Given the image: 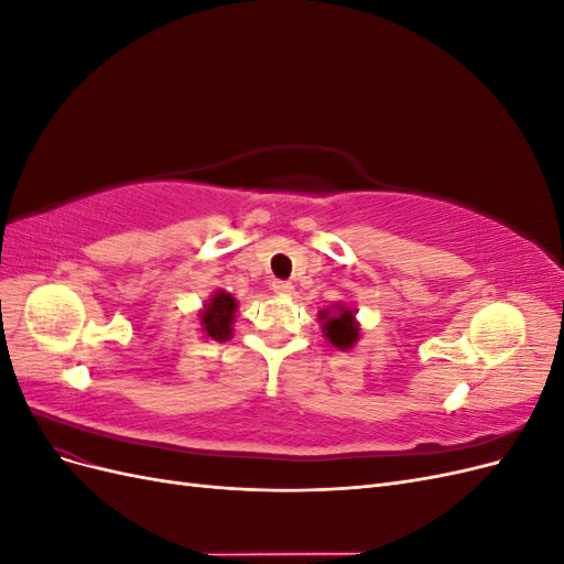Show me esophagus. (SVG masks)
<instances>
[{
	"label": "esophagus",
	"mask_w": 564,
	"mask_h": 564,
	"mask_svg": "<svg viewBox=\"0 0 564 564\" xmlns=\"http://www.w3.org/2000/svg\"><path fill=\"white\" fill-rule=\"evenodd\" d=\"M272 292L280 294V296H292L294 294V284L278 280V282H272Z\"/></svg>",
	"instance_id": "obj_1"
}]
</instances>
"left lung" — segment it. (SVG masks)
I'll return each instance as SVG.
<instances>
[{
	"mask_svg": "<svg viewBox=\"0 0 564 564\" xmlns=\"http://www.w3.org/2000/svg\"><path fill=\"white\" fill-rule=\"evenodd\" d=\"M357 311L346 303H334L332 308H324L317 313L322 324V334L329 344L338 350H352L357 340H360V322H357Z\"/></svg>",
	"mask_w": 564,
	"mask_h": 564,
	"instance_id": "obj_1",
	"label": "left lung"
}]
</instances>
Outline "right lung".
I'll list each match as a JSON object with an SVG mask.
<instances>
[{"instance_id": "right-lung-1", "label": "right lung", "mask_w": 564, "mask_h": 564, "mask_svg": "<svg viewBox=\"0 0 564 564\" xmlns=\"http://www.w3.org/2000/svg\"><path fill=\"white\" fill-rule=\"evenodd\" d=\"M237 303L232 294H228L226 289H216V292L202 303V311L197 313L199 317V329L207 338L214 340H228L232 336V324H235V313H237Z\"/></svg>"}]
</instances>
